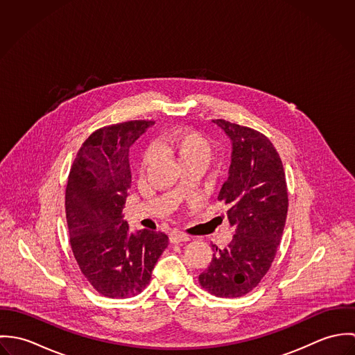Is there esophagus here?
Wrapping results in <instances>:
<instances>
[{"label": "esophagus", "instance_id": "obj_1", "mask_svg": "<svg viewBox=\"0 0 355 355\" xmlns=\"http://www.w3.org/2000/svg\"><path fill=\"white\" fill-rule=\"evenodd\" d=\"M169 241L171 243H180V242H187L190 241V236L183 234V232H179V231H173L169 236Z\"/></svg>", "mask_w": 355, "mask_h": 355}]
</instances>
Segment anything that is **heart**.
I'll list each match as a JSON object with an SVG mask.
<instances>
[{"label":"heart","instance_id":"b5f03b06","mask_svg":"<svg viewBox=\"0 0 355 355\" xmlns=\"http://www.w3.org/2000/svg\"><path fill=\"white\" fill-rule=\"evenodd\" d=\"M155 148L159 152L166 153L175 157L182 166L184 165H200L203 169L207 166L209 161L213 157V146L207 138L202 134L184 130L178 131L169 137L161 138L155 142ZM154 152L148 149L142 155L141 171L145 172L153 162Z\"/></svg>","mask_w":355,"mask_h":355}]
</instances>
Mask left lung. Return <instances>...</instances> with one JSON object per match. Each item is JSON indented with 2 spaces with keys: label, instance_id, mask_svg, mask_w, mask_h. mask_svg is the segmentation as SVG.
Wrapping results in <instances>:
<instances>
[{
  "label": "left lung",
  "instance_id": "8db88e82",
  "mask_svg": "<svg viewBox=\"0 0 355 355\" xmlns=\"http://www.w3.org/2000/svg\"><path fill=\"white\" fill-rule=\"evenodd\" d=\"M232 142L230 175L218 201L230 206L235 227L230 245L217 249L198 280L207 293L238 298L253 291L269 270L286 225V173L272 142L253 128L213 120Z\"/></svg>",
  "mask_w": 355,
  "mask_h": 355
}]
</instances>
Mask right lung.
<instances>
[{"mask_svg": "<svg viewBox=\"0 0 355 355\" xmlns=\"http://www.w3.org/2000/svg\"><path fill=\"white\" fill-rule=\"evenodd\" d=\"M132 120L94 131L71 166L65 213L69 243L80 272L103 297L141 294L168 246L164 232H128L123 207L131 187L130 146L152 125Z\"/></svg>", "mask_w": 355, "mask_h": 355, "instance_id": "1", "label": "right lung"}]
</instances>
